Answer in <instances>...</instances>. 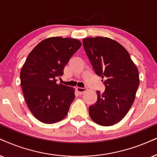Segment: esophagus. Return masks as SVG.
Returning <instances> with one entry per match:
<instances>
[{
	"instance_id": "1",
	"label": "esophagus",
	"mask_w": 157,
	"mask_h": 157,
	"mask_svg": "<svg viewBox=\"0 0 157 157\" xmlns=\"http://www.w3.org/2000/svg\"><path fill=\"white\" fill-rule=\"evenodd\" d=\"M76 90H77V92L80 93V95H82V94H83V93L85 92V91L88 90V88H85H85H80V87H77Z\"/></svg>"
}]
</instances>
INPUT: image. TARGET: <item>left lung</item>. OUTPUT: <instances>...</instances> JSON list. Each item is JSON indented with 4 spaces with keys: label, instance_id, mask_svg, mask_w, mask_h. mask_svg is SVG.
I'll list each match as a JSON object with an SVG mask.
<instances>
[{
    "label": "left lung",
    "instance_id": "obj_1",
    "mask_svg": "<svg viewBox=\"0 0 157 157\" xmlns=\"http://www.w3.org/2000/svg\"><path fill=\"white\" fill-rule=\"evenodd\" d=\"M95 72L101 77L104 93L97 91V101L89 106L91 120L112 126L122 120L133 104L139 86V73L128 51L114 40L104 37L82 40Z\"/></svg>",
    "mask_w": 157,
    "mask_h": 157
}]
</instances>
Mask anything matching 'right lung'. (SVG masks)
Returning <instances> with one entry per match:
<instances>
[{"instance_id": "obj_1", "label": "right lung", "mask_w": 157, "mask_h": 157, "mask_svg": "<svg viewBox=\"0 0 157 157\" xmlns=\"http://www.w3.org/2000/svg\"><path fill=\"white\" fill-rule=\"evenodd\" d=\"M82 45L79 40L52 37L32 50L20 72L26 104L37 120L45 124L62 120L75 98V89L57 84L73 54Z\"/></svg>"}]
</instances>
